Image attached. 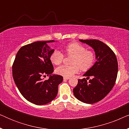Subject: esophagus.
<instances>
[{
  "mask_svg": "<svg viewBox=\"0 0 129 129\" xmlns=\"http://www.w3.org/2000/svg\"><path fill=\"white\" fill-rule=\"evenodd\" d=\"M69 77H63V80H69Z\"/></svg>",
  "mask_w": 129,
  "mask_h": 129,
  "instance_id": "obj_1",
  "label": "esophagus"
}]
</instances>
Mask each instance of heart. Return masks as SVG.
<instances>
[{
	"mask_svg": "<svg viewBox=\"0 0 129 129\" xmlns=\"http://www.w3.org/2000/svg\"><path fill=\"white\" fill-rule=\"evenodd\" d=\"M67 55L73 56L71 66H60L56 69V73L64 77H70L78 73L79 68L82 71H87L94 64L95 60L94 53L92 51L87 50L83 45L73 42L64 47ZM64 59V54L59 50H54L51 54L50 60L54 65L60 64Z\"/></svg>",
	"mask_w": 129,
	"mask_h": 129,
	"instance_id": "b5f03b06",
	"label": "heart"
}]
</instances>
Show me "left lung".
<instances>
[{"label":"left lung","mask_w":129,"mask_h":129,"mask_svg":"<svg viewBox=\"0 0 129 129\" xmlns=\"http://www.w3.org/2000/svg\"><path fill=\"white\" fill-rule=\"evenodd\" d=\"M94 49L97 61L83 75L90 77L87 82L85 78L79 79L73 89V93L77 99L83 103L93 104L105 98L115 84L118 72L116 56L112 49L99 40H79Z\"/></svg>","instance_id":"1"}]
</instances>
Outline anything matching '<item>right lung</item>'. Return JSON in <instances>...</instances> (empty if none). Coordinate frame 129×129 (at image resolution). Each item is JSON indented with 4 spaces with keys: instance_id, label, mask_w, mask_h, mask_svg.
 <instances>
[{
    "instance_id": "1",
    "label": "right lung",
    "mask_w": 129,
    "mask_h": 129,
    "mask_svg": "<svg viewBox=\"0 0 129 129\" xmlns=\"http://www.w3.org/2000/svg\"><path fill=\"white\" fill-rule=\"evenodd\" d=\"M54 40L38 41L23 46L19 49L12 66V75L19 91L27 101L43 105L57 96L58 85L63 77L51 75L53 66L50 57L53 49L47 45ZM49 75L47 81L43 77Z\"/></svg>"
}]
</instances>
